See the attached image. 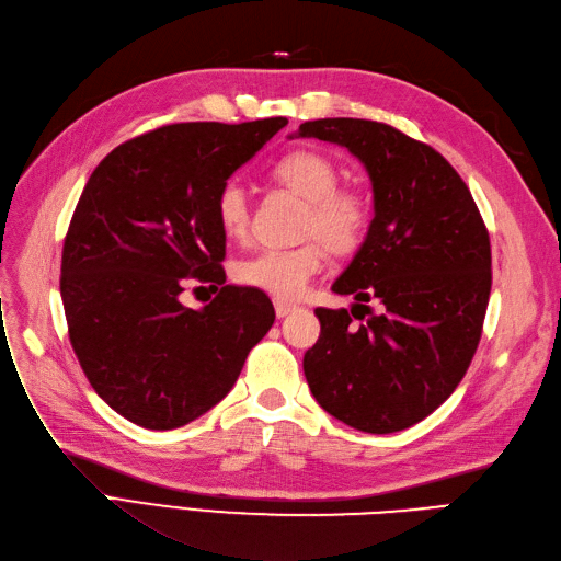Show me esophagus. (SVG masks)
Returning <instances> with one entry per match:
<instances>
[{
  "mask_svg": "<svg viewBox=\"0 0 561 561\" xmlns=\"http://www.w3.org/2000/svg\"><path fill=\"white\" fill-rule=\"evenodd\" d=\"M296 310V305L294 302H286V300H275V314L282 319V317H286V314H291Z\"/></svg>",
  "mask_w": 561,
  "mask_h": 561,
  "instance_id": "1",
  "label": "esophagus"
}]
</instances>
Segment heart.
Here are the masks:
<instances>
[{
	"label": "heart",
	"mask_w": 561,
	"mask_h": 561,
	"mask_svg": "<svg viewBox=\"0 0 561 561\" xmlns=\"http://www.w3.org/2000/svg\"><path fill=\"white\" fill-rule=\"evenodd\" d=\"M273 174L284 188L307 201L298 226L302 242L256 251L238 263L234 277L279 300H294L321 273L327 251L333 256H350L364 244L373 221V201L366 191L337 186V168L314 151L284 156ZM214 214L228 238H244L251 224L247 191L228 182L216 195Z\"/></svg>",
	"instance_id": "1"
}]
</instances>
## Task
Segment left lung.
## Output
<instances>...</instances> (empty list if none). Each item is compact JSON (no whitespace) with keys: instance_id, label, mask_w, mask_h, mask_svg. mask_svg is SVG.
<instances>
[{"instance_id":"1","label":"left lung","mask_w":561,"mask_h":561,"mask_svg":"<svg viewBox=\"0 0 561 561\" xmlns=\"http://www.w3.org/2000/svg\"><path fill=\"white\" fill-rule=\"evenodd\" d=\"M298 137L350 149L375 201L366 240L333 284L354 296L352 312H314L321 335L302 358L307 385L352 428L403 431L440 408L471 366L492 291L490 232L457 170L387 123L319 118Z\"/></svg>"}]
</instances>
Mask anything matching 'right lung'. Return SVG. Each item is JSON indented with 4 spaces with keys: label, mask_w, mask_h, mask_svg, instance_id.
<instances>
[{
    "label": "right lung",
    "mask_w": 561,
    "mask_h": 561,
    "mask_svg": "<svg viewBox=\"0 0 561 561\" xmlns=\"http://www.w3.org/2000/svg\"><path fill=\"white\" fill-rule=\"evenodd\" d=\"M284 125H162L121 144L88 179L62 247L67 331L90 387L137 426L201 417L273 327L263 291L226 284L214 201ZM186 278L220 294L191 311L178 300Z\"/></svg>",
    "instance_id": "1"
}]
</instances>
